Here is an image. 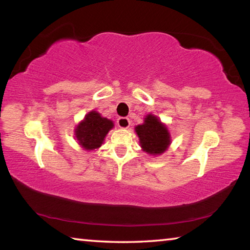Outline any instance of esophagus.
Segmentation results:
<instances>
[{"instance_id":"esophagus-1","label":"esophagus","mask_w":250,"mask_h":250,"mask_svg":"<svg viewBox=\"0 0 250 250\" xmlns=\"http://www.w3.org/2000/svg\"><path fill=\"white\" fill-rule=\"evenodd\" d=\"M117 124H118V126H119V128H121V129H128L130 126L131 122H130L128 118H119V119H118V121H117Z\"/></svg>"}]
</instances>
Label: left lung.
<instances>
[{
  "label": "left lung",
  "instance_id": "1",
  "mask_svg": "<svg viewBox=\"0 0 250 250\" xmlns=\"http://www.w3.org/2000/svg\"><path fill=\"white\" fill-rule=\"evenodd\" d=\"M142 150L150 155H161L171 145V134L166 124L152 113L146 115L142 125L134 128Z\"/></svg>",
  "mask_w": 250,
  "mask_h": 250
}]
</instances>
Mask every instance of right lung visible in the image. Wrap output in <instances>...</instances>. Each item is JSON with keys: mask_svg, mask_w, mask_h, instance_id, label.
<instances>
[{"mask_svg": "<svg viewBox=\"0 0 250 250\" xmlns=\"http://www.w3.org/2000/svg\"><path fill=\"white\" fill-rule=\"evenodd\" d=\"M113 126L115 124L112 120L103 117L98 111L91 110L76 125L75 138L83 150L96 151L103 145L105 135Z\"/></svg>", "mask_w": 250, "mask_h": 250, "instance_id": "right-lung-1", "label": "right lung"}]
</instances>
